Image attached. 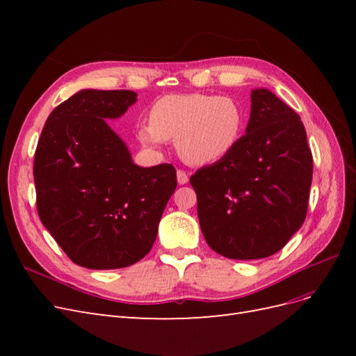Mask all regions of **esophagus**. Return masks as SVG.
Here are the masks:
<instances>
[{"instance_id": "obj_1", "label": "esophagus", "mask_w": 356, "mask_h": 356, "mask_svg": "<svg viewBox=\"0 0 356 356\" xmlns=\"http://www.w3.org/2000/svg\"><path fill=\"white\" fill-rule=\"evenodd\" d=\"M177 181L179 186H184L188 182V175L186 174L184 170H177Z\"/></svg>"}]
</instances>
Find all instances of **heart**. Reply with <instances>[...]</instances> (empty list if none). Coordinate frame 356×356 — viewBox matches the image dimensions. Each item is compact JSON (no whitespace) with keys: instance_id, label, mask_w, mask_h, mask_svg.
<instances>
[{"instance_id":"1","label":"heart","mask_w":356,"mask_h":356,"mask_svg":"<svg viewBox=\"0 0 356 356\" xmlns=\"http://www.w3.org/2000/svg\"><path fill=\"white\" fill-rule=\"evenodd\" d=\"M246 111L232 96L204 93L166 95L149 108V123L138 127V141L159 148L175 139L188 165H209L229 156L243 136Z\"/></svg>"}]
</instances>
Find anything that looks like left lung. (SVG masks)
Here are the masks:
<instances>
[{
    "instance_id": "obj_1",
    "label": "left lung",
    "mask_w": 356,
    "mask_h": 356,
    "mask_svg": "<svg viewBox=\"0 0 356 356\" xmlns=\"http://www.w3.org/2000/svg\"><path fill=\"white\" fill-rule=\"evenodd\" d=\"M312 172L300 115L268 89H252L238 147L190 178L204 241L233 260L282 250L305 222Z\"/></svg>"
}]
</instances>
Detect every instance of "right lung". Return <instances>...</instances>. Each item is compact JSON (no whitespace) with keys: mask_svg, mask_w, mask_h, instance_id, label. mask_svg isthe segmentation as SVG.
Returning a JSON list of instances; mask_svg holds the SVG:
<instances>
[{"mask_svg":"<svg viewBox=\"0 0 356 356\" xmlns=\"http://www.w3.org/2000/svg\"><path fill=\"white\" fill-rule=\"evenodd\" d=\"M136 96L132 90L83 89L51 111L38 139L40 220L75 264L93 270L144 258L177 188L174 166L135 165L106 122L120 118Z\"/></svg>","mask_w":356,"mask_h":356,"instance_id":"1","label":"right lung"}]
</instances>
